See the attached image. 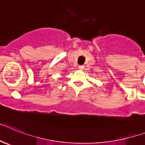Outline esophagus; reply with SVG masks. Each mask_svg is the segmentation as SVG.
Here are the masks:
<instances>
[{"label":"esophagus","mask_w":145,"mask_h":145,"mask_svg":"<svg viewBox=\"0 0 145 145\" xmlns=\"http://www.w3.org/2000/svg\"><path fill=\"white\" fill-rule=\"evenodd\" d=\"M79 69H80V70H83L84 69V65H79Z\"/></svg>","instance_id":"34e87169"}]
</instances>
